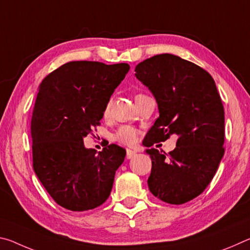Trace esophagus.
Masks as SVG:
<instances>
[{
  "label": "esophagus",
  "instance_id": "esophagus-1",
  "mask_svg": "<svg viewBox=\"0 0 250 250\" xmlns=\"http://www.w3.org/2000/svg\"><path fill=\"white\" fill-rule=\"evenodd\" d=\"M135 155H137V152L135 151L130 150V149L126 150V159H132Z\"/></svg>",
  "mask_w": 250,
  "mask_h": 250
}]
</instances>
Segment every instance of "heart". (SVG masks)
I'll list each match as a JSON object with an SVG mask.
<instances>
[{
  "mask_svg": "<svg viewBox=\"0 0 250 250\" xmlns=\"http://www.w3.org/2000/svg\"><path fill=\"white\" fill-rule=\"evenodd\" d=\"M110 104L108 103L105 104L104 115L107 116L109 112ZM139 137V131L137 129L132 128V126H121V128L118 129L117 132L115 133V140L120 142L121 145L125 146H133L138 140Z\"/></svg>",
  "mask_w": 250,
  "mask_h": 250,
  "instance_id": "1",
  "label": "heart"
}]
</instances>
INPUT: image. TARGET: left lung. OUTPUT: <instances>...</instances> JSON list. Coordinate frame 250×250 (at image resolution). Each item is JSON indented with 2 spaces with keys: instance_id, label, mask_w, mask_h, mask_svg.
Listing matches in <instances>:
<instances>
[{
  "instance_id": "left-lung-1",
  "label": "left lung",
  "mask_w": 250,
  "mask_h": 250,
  "mask_svg": "<svg viewBox=\"0 0 250 250\" xmlns=\"http://www.w3.org/2000/svg\"><path fill=\"white\" fill-rule=\"evenodd\" d=\"M134 71L154 96L160 113L145 146L177 135L168 158L154 147L146 150L152 160L149 189L168 204H184L207 188L224 155L221 96L206 70L172 54L147 58Z\"/></svg>"
}]
</instances>
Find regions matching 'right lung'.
Listing matches in <instances>:
<instances>
[{
	"label": "right lung",
	"mask_w": 250,
	"mask_h": 250,
	"mask_svg": "<svg viewBox=\"0 0 250 250\" xmlns=\"http://www.w3.org/2000/svg\"><path fill=\"white\" fill-rule=\"evenodd\" d=\"M130 66L69 62L39 87L31 121L33 167L53 200L69 210L107 201L125 150L110 145L96 154L83 138L100 125L105 104Z\"/></svg>",
	"instance_id": "obj_1"
}]
</instances>
